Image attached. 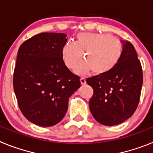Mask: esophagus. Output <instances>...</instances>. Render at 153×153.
<instances>
[{
  "label": "esophagus",
  "instance_id": "obj_1",
  "mask_svg": "<svg viewBox=\"0 0 153 153\" xmlns=\"http://www.w3.org/2000/svg\"><path fill=\"white\" fill-rule=\"evenodd\" d=\"M79 80H80V83L82 85L86 84V79H85L84 78H80V79H79Z\"/></svg>",
  "mask_w": 153,
  "mask_h": 153
}]
</instances>
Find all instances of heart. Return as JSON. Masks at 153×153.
<instances>
[{"label":"heart","instance_id":"b5f03b06","mask_svg":"<svg viewBox=\"0 0 153 153\" xmlns=\"http://www.w3.org/2000/svg\"><path fill=\"white\" fill-rule=\"evenodd\" d=\"M123 52L120 40L108 33H80L76 43L67 42L62 49L63 61L67 68H76L79 75H85L92 70L93 74L102 75L113 70L120 60Z\"/></svg>","mask_w":153,"mask_h":153}]
</instances>
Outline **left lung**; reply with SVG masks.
I'll return each mask as SVG.
<instances>
[{"label":"left lung","instance_id":"1","mask_svg":"<svg viewBox=\"0 0 153 153\" xmlns=\"http://www.w3.org/2000/svg\"><path fill=\"white\" fill-rule=\"evenodd\" d=\"M123 52L109 72L86 79L93 89L89 102L90 112L104 126L122 123L132 116L140 102L143 70L134 47L123 40Z\"/></svg>","mask_w":153,"mask_h":153}]
</instances>
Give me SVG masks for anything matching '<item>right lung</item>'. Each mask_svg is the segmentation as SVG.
I'll use <instances>...</instances> for the list:
<instances>
[{"label":"right lung","mask_w":153,"mask_h":153,"mask_svg":"<svg viewBox=\"0 0 153 153\" xmlns=\"http://www.w3.org/2000/svg\"><path fill=\"white\" fill-rule=\"evenodd\" d=\"M66 36L39 33L24 42L17 52L13 85L18 106L30 122L40 126L60 122L69 98L80 86L79 76L63 62Z\"/></svg>","instance_id":"right-lung-1"}]
</instances>
